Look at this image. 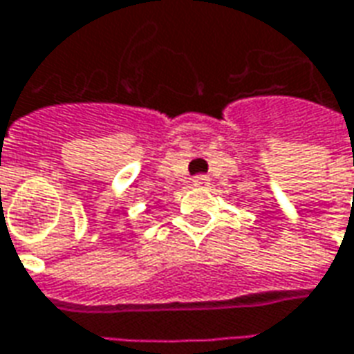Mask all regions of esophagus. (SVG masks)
<instances>
[{
	"label": "esophagus",
	"instance_id": "1",
	"mask_svg": "<svg viewBox=\"0 0 354 354\" xmlns=\"http://www.w3.org/2000/svg\"><path fill=\"white\" fill-rule=\"evenodd\" d=\"M208 184H210V178L205 176V174H199V176L193 178V185H197V187H205Z\"/></svg>",
	"mask_w": 354,
	"mask_h": 354
}]
</instances>
